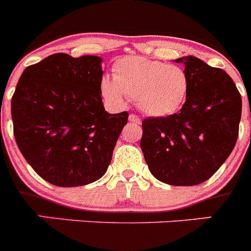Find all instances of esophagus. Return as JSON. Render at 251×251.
Wrapping results in <instances>:
<instances>
[{"label": "esophagus", "mask_w": 251, "mask_h": 251, "mask_svg": "<svg viewBox=\"0 0 251 251\" xmlns=\"http://www.w3.org/2000/svg\"><path fill=\"white\" fill-rule=\"evenodd\" d=\"M129 121L133 122V123H141V118L136 114H129Z\"/></svg>", "instance_id": "esophagus-1"}]
</instances>
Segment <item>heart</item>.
Segmentation results:
<instances>
[{"label":"heart","mask_w":251,"mask_h":251,"mask_svg":"<svg viewBox=\"0 0 251 251\" xmlns=\"http://www.w3.org/2000/svg\"><path fill=\"white\" fill-rule=\"evenodd\" d=\"M190 88L188 75L178 65L146 57H123L114 65V77L101 79L104 98L117 106L126 105L128 97L153 118H165L181 109Z\"/></svg>","instance_id":"b5f03b06"}]
</instances>
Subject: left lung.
<instances>
[{"label": "left lung", "instance_id": "left-lung-1", "mask_svg": "<svg viewBox=\"0 0 251 251\" xmlns=\"http://www.w3.org/2000/svg\"><path fill=\"white\" fill-rule=\"evenodd\" d=\"M185 65L190 88L178 113L143 121L141 148L151 174L174 186L205 182L232 152L239 136L241 95L231 77L195 56Z\"/></svg>", "mask_w": 251, "mask_h": 251}]
</instances>
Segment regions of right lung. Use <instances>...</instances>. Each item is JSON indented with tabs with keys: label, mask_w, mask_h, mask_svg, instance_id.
I'll return each mask as SVG.
<instances>
[{
	"label": "right lung",
	"mask_w": 251,
	"mask_h": 251,
	"mask_svg": "<svg viewBox=\"0 0 251 251\" xmlns=\"http://www.w3.org/2000/svg\"><path fill=\"white\" fill-rule=\"evenodd\" d=\"M101 59L54 54L24 70L13 93V134L28 165L59 187L105 174L128 113L101 101Z\"/></svg>",
	"instance_id": "1"
}]
</instances>
